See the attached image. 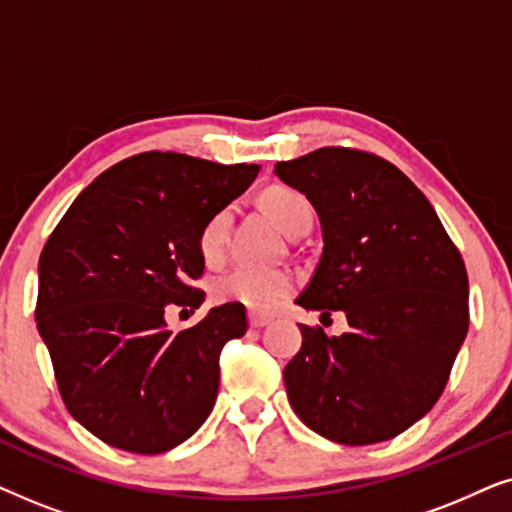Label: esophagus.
I'll return each mask as SVG.
<instances>
[{
    "label": "esophagus",
    "instance_id": "34e87169",
    "mask_svg": "<svg viewBox=\"0 0 512 512\" xmlns=\"http://www.w3.org/2000/svg\"><path fill=\"white\" fill-rule=\"evenodd\" d=\"M270 317H263V314H256V312H251L249 314V326L251 328H263V326H268L270 324Z\"/></svg>",
    "mask_w": 512,
    "mask_h": 512
}]
</instances>
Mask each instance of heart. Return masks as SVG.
Returning a JSON list of instances; mask_svg holds the SVG:
<instances>
[{
	"label": "heart",
	"mask_w": 512,
	"mask_h": 512,
	"mask_svg": "<svg viewBox=\"0 0 512 512\" xmlns=\"http://www.w3.org/2000/svg\"><path fill=\"white\" fill-rule=\"evenodd\" d=\"M263 205L284 233L296 235L312 226V202L289 186H272L263 193ZM233 209L221 207L200 228L198 249L207 265H221L228 256ZM296 286V275L284 268L237 265L214 286V296L223 303H240L254 312H272L284 303Z\"/></svg>",
	"instance_id": "b5f03b06"
}]
</instances>
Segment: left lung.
<instances>
[{
  "mask_svg": "<svg viewBox=\"0 0 512 512\" xmlns=\"http://www.w3.org/2000/svg\"><path fill=\"white\" fill-rule=\"evenodd\" d=\"M275 174L305 193L324 235L296 303L349 324L338 338L300 326L284 368L291 408L333 443L396 438L436 405L466 338L464 258L424 193L375 153L324 146Z\"/></svg>",
  "mask_w": 512,
  "mask_h": 512,
  "instance_id": "left-lung-1",
  "label": "left lung"
}]
</instances>
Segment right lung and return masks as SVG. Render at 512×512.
<instances>
[{
	"mask_svg": "<svg viewBox=\"0 0 512 512\" xmlns=\"http://www.w3.org/2000/svg\"><path fill=\"white\" fill-rule=\"evenodd\" d=\"M258 170L137 153L83 188L46 240L34 319L69 415L102 443L160 454L212 412L221 349L247 333V310L214 307L179 333L165 314L202 305L200 228Z\"/></svg>",
	"mask_w": 512,
	"mask_h": 512,
	"instance_id": "1",
	"label": "right lung"
}]
</instances>
